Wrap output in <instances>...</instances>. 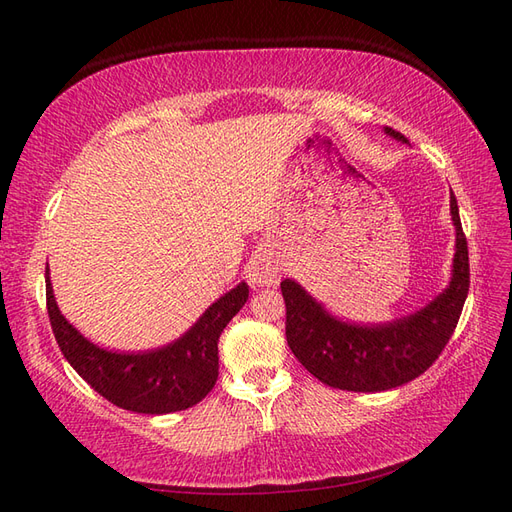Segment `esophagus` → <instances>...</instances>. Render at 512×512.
<instances>
[{
    "mask_svg": "<svg viewBox=\"0 0 512 512\" xmlns=\"http://www.w3.org/2000/svg\"><path fill=\"white\" fill-rule=\"evenodd\" d=\"M282 265L280 260L267 252H258L247 262V280L254 286H275L280 282Z\"/></svg>",
    "mask_w": 512,
    "mask_h": 512,
    "instance_id": "1",
    "label": "esophagus"
}]
</instances>
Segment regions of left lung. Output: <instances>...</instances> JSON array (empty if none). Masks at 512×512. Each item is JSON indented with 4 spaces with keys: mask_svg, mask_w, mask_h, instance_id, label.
Returning a JSON list of instances; mask_svg holds the SVG:
<instances>
[{
    "mask_svg": "<svg viewBox=\"0 0 512 512\" xmlns=\"http://www.w3.org/2000/svg\"><path fill=\"white\" fill-rule=\"evenodd\" d=\"M384 132L408 143L393 128ZM451 215L457 235L451 282L410 316L380 324L342 320L327 312L299 282H282L288 346L309 374L333 389L354 393L389 391L425 374L451 339L470 290L468 241L455 196H451Z\"/></svg>",
    "mask_w": 512,
    "mask_h": 512,
    "instance_id": "1",
    "label": "left lung"
}]
</instances>
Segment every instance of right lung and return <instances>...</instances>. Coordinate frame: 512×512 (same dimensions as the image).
<instances>
[{"instance_id":"right-lung-1","label":"right lung","mask_w":512,"mask_h":512,"mask_svg":"<svg viewBox=\"0 0 512 512\" xmlns=\"http://www.w3.org/2000/svg\"><path fill=\"white\" fill-rule=\"evenodd\" d=\"M247 294L250 286L237 284L209 305L179 339L162 348L117 352L89 342L59 312L46 265V309L66 361L104 399L138 414L179 412L207 397L220 371V335L245 305Z\"/></svg>"}]
</instances>
